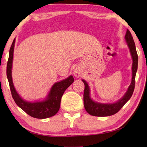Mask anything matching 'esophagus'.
<instances>
[{"label":"esophagus","instance_id":"esophagus-1","mask_svg":"<svg viewBox=\"0 0 147 147\" xmlns=\"http://www.w3.org/2000/svg\"><path fill=\"white\" fill-rule=\"evenodd\" d=\"M73 74H74V75L76 77H80V74H81V71H80V70L78 68H75L74 69V71H73Z\"/></svg>","mask_w":147,"mask_h":147}]
</instances>
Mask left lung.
Instances as JSON below:
<instances>
[{
	"instance_id": "obj_1",
	"label": "left lung",
	"mask_w": 147,
	"mask_h": 147,
	"mask_svg": "<svg viewBox=\"0 0 147 147\" xmlns=\"http://www.w3.org/2000/svg\"><path fill=\"white\" fill-rule=\"evenodd\" d=\"M125 39L133 59L132 80L131 83L128 87V89L123 96V98H121L119 100L113 103V104H101V103L93 101L90 97V88L88 83H86L85 80H82L83 82L85 84V90H84L83 94L84 106H85L86 112L93 116L105 117L116 114L123 107L124 105L129 100L133 95L135 85L136 73L137 69H138V57L136 52L135 42L133 40L131 33H130L128 30L126 31Z\"/></svg>"
}]
</instances>
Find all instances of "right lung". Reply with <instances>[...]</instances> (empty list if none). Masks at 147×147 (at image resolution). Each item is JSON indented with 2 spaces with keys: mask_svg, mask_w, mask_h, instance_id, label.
<instances>
[{
  "mask_svg": "<svg viewBox=\"0 0 147 147\" xmlns=\"http://www.w3.org/2000/svg\"><path fill=\"white\" fill-rule=\"evenodd\" d=\"M15 40L14 38L9 50L7 64V77L12 98L18 106L30 116L37 119H45L52 117L59 111L62 96L63 95L65 90L73 83V77L71 75L66 79L54 83L44 100L35 102L24 100L17 93L12 83V65Z\"/></svg>",
  "mask_w": 147,
  "mask_h": 147,
  "instance_id": "add662e5",
  "label": "right lung"
}]
</instances>
